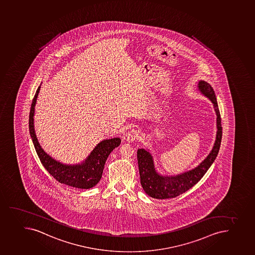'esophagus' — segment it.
I'll use <instances>...</instances> for the list:
<instances>
[{"label": "esophagus", "mask_w": 255, "mask_h": 255, "mask_svg": "<svg viewBox=\"0 0 255 255\" xmlns=\"http://www.w3.org/2000/svg\"><path fill=\"white\" fill-rule=\"evenodd\" d=\"M138 137H139V133L138 131L136 129H131L126 134V140L131 143V142L138 139Z\"/></svg>", "instance_id": "34e87169"}]
</instances>
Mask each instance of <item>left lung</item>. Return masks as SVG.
<instances>
[{
	"label": "left lung",
	"instance_id": "1",
	"mask_svg": "<svg viewBox=\"0 0 255 255\" xmlns=\"http://www.w3.org/2000/svg\"><path fill=\"white\" fill-rule=\"evenodd\" d=\"M198 89L213 103L216 113L217 132L213 148L209 155L197 167L176 176H162L157 172L153 164V157L144 148H138L137 151L138 170L140 175L141 186L149 197L156 199L173 198L187 192L197 184L207 172L218 154L222 138L221 118L213 88L205 81H200Z\"/></svg>",
	"mask_w": 255,
	"mask_h": 255
}]
</instances>
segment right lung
Returning <instances> with one entry per match:
<instances>
[{"label":"right lung","instance_id":"right-lung-1","mask_svg":"<svg viewBox=\"0 0 255 255\" xmlns=\"http://www.w3.org/2000/svg\"><path fill=\"white\" fill-rule=\"evenodd\" d=\"M39 90L40 86L37 89L32 102L29 119V133L39 160L44 168L58 182L80 189L92 188L102 178L105 163L111 152L121 144V138H113L100 142L92 151L90 155L80 164L67 165L56 161L47 154L39 145L34 132V106Z\"/></svg>","mask_w":255,"mask_h":255}]
</instances>
